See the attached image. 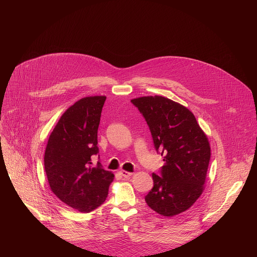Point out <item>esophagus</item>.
Instances as JSON below:
<instances>
[{
  "label": "esophagus",
  "instance_id": "obj_1",
  "mask_svg": "<svg viewBox=\"0 0 257 257\" xmlns=\"http://www.w3.org/2000/svg\"><path fill=\"white\" fill-rule=\"evenodd\" d=\"M120 174H121L124 178H129V177L132 175L131 172H127V171H124V170L120 171Z\"/></svg>",
  "mask_w": 257,
  "mask_h": 257
}]
</instances>
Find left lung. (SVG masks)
Masks as SVG:
<instances>
[{"label":"left lung","mask_w":257,"mask_h":257,"mask_svg":"<svg viewBox=\"0 0 257 257\" xmlns=\"http://www.w3.org/2000/svg\"><path fill=\"white\" fill-rule=\"evenodd\" d=\"M131 102L148 123L155 149L164 156L160 176L153 174L154 187L145 196L156 212L173 216L187 210L203 190L210 160L207 137L187 107L155 95Z\"/></svg>","instance_id":"obj_1"}]
</instances>
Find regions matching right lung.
<instances>
[{
  "instance_id": "right-lung-1",
  "label": "right lung",
  "mask_w": 257,
  "mask_h": 257,
  "mask_svg": "<svg viewBox=\"0 0 257 257\" xmlns=\"http://www.w3.org/2000/svg\"><path fill=\"white\" fill-rule=\"evenodd\" d=\"M105 96L81 98L62 115L50 135L45 170L52 191L80 212L102 204L114 174L91 160L98 154L97 129ZM99 159V156H98Z\"/></svg>"
}]
</instances>
